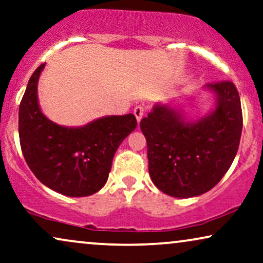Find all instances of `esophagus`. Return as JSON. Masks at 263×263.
Here are the masks:
<instances>
[{
  "mask_svg": "<svg viewBox=\"0 0 263 263\" xmlns=\"http://www.w3.org/2000/svg\"><path fill=\"white\" fill-rule=\"evenodd\" d=\"M144 111H145V108L141 106V104H138V106H136L134 108V114H135V117H136V119H137L138 122L141 121L143 115H144Z\"/></svg>",
  "mask_w": 263,
  "mask_h": 263,
  "instance_id": "34e87169",
  "label": "esophagus"
}]
</instances>
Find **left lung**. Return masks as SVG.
I'll return each mask as SVG.
<instances>
[{
    "label": "left lung",
    "mask_w": 263,
    "mask_h": 263,
    "mask_svg": "<svg viewBox=\"0 0 263 263\" xmlns=\"http://www.w3.org/2000/svg\"><path fill=\"white\" fill-rule=\"evenodd\" d=\"M207 86L218 95L216 109L208 117L187 122L171 107L157 104L141 120L150 178L173 197H194L211 190L238 152L243 114L237 87L230 80Z\"/></svg>",
    "instance_id": "8db88e82"
}]
</instances>
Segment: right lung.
Wrapping results in <instances>:
<instances>
[{
    "label": "right lung",
    "mask_w": 263,
    "mask_h": 263,
    "mask_svg": "<svg viewBox=\"0 0 263 263\" xmlns=\"http://www.w3.org/2000/svg\"><path fill=\"white\" fill-rule=\"evenodd\" d=\"M44 64L31 76L19 106L23 155L38 180L71 197L95 194L106 184L120 143L137 126L134 114L113 115L78 128L62 127L43 115L37 83Z\"/></svg>",
    "instance_id": "add662e5"
}]
</instances>
